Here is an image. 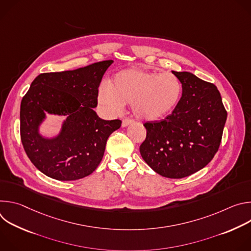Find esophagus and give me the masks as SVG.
Wrapping results in <instances>:
<instances>
[{"mask_svg":"<svg viewBox=\"0 0 251 251\" xmlns=\"http://www.w3.org/2000/svg\"><path fill=\"white\" fill-rule=\"evenodd\" d=\"M133 122H134V120L129 119V118H125V119L122 120V126H123V127H126V126H128L129 124H131V123H133Z\"/></svg>","mask_w":251,"mask_h":251,"instance_id":"obj_1","label":"esophagus"}]
</instances>
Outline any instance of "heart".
Masks as SVG:
<instances>
[{
  "instance_id": "heart-1",
  "label": "heart",
  "mask_w": 251,
  "mask_h": 251,
  "mask_svg": "<svg viewBox=\"0 0 251 251\" xmlns=\"http://www.w3.org/2000/svg\"><path fill=\"white\" fill-rule=\"evenodd\" d=\"M183 87L178 78L169 73L140 69L119 71L98 91V102L110 115L120 113L131 104L136 117L157 121L170 115L182 98Z\"/></svg>"
}]
</instances>
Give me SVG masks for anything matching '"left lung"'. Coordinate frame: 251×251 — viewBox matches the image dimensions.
<instances>
[{
    "label": "left lung",
    "instance_id": "left-lung-1",
    "mask_svg": "<svg viewBox=\"0 0 251 251\" xmlns=\"http://www.w3.org/2000/svg\"><path fill=\"white\" fill-rule=\"evenodd\" d=\"M172 73L182 83V98L165 119L144 123L147 134L140 154L159 175L181 178L212 160L221 145L227 112L213 83L187 71Z\"/></svg>",
    "mask_w": 251,
    "mask_h": 251
}]
</instances>
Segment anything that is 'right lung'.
I'll return each mask as SVG.
<instances>
[{
  "label": "right lung",
  "mask_w": 251,
  "mask_h": 251,
  "mask_svg": "<svg viewBox=\"0 0 251 251\" xmlns=\"http://www.w3.org/2000/svg\"><path fill=\"white\" fill-rule=\"evenodd\" d=\"M112 62L41 74L23 97L21 140L30 162L46 176L79 180L100 164L107 139L121 126V120H103L93 110L99 84ZM46 113L68 116L56 138L45 139L37 132Z\"/></svg>",
  "instance_id": "obj_1"
}]
</instances>
